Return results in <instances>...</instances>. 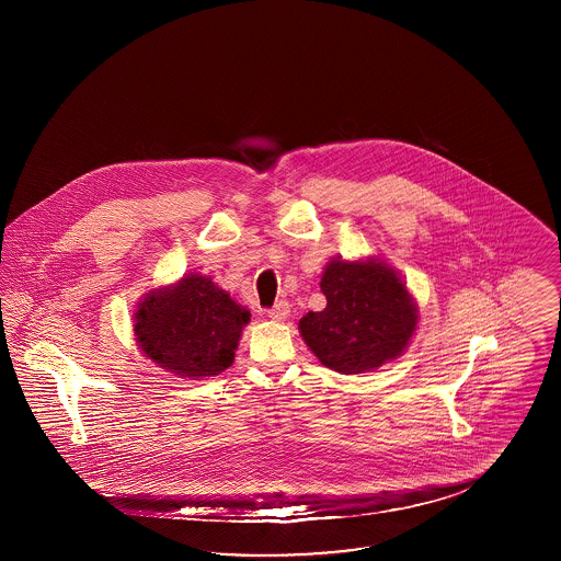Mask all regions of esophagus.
Returning a JSON list of instances; mask_svg holds the SVG:
<instances>
[{"mask_svg":"<svg viewBox=\"0 0 561 561\" xmlns=\"http://www.w3.org/2000/svg\"><path fill=\"white\" fill-rule=\"evenodd\" d=\"M267 316L273 321L288 320V316H290V305H288L286 300H279V302H275V305L268 309Z\"/></svg>","mask_w":561,"mask_h":561,"instance_id":"esophagus-1","label":"esophagus"}]
</instances>
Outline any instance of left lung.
Instances as JSON below:
<instances>
[{"label": "left lung", "instance_id": "1", "mask_svg": "<svg viewBox=\"0 0 561 561\" xmlns=\"http://www.w3.org/2000/svg\"><path fill=\"white\" fill-rule=\"evenodd\" d=\"M325 309L298 321L307 347L330 370L362 374L400 357L419 309L398 271L376 261L334 259L321 275Z\"/></svg>", "mask_w": 561, "mask_h": 561}]
</instances>
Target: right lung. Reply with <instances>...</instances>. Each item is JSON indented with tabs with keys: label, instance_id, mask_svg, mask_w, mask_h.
Wrapping results in <instances>:
<instances>
[{
	"label": "right lung",
	"instance_id": "right-lung-1",
	"mask_svg": "<svg viewBox=\"0 0 561 561\" xmlns=\"http://www.w3.org/2000/svg\"><path fill=\"white\" fill-rule=\"evenodd\" d=\"M134 320L136 343L145 357L195 380L233 364L250 311L210 277L191 273L174 286L145 294Z\"/></svg>",
	"mask_w": 561,
	"mask_h": 561
}]
</instances>
